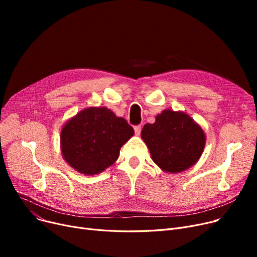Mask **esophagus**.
Segmentation results:
<instances>
[{"label":"esophagus","instance_id":"esophagus-1","mask_svg":"<svg viewBox=\"0 0 257 257\" xmlns=\"http://www.w3.org/2000/svg\"><path fill=\"white\" fill-rule=\"evenodd\" d=\"M141 131H142V126L141 125H138V126L134 127V132H136V136H140Z\"/></svg>","mask_w":257,"mask_h":257}]
</instances>
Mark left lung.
I'll return each instance as SVG.
<instances>
[{"label": "left lung", "instance_id": "obj_1", "mask_svg": "<svg viewBox=\"0 0 257 257\" xmlns=\"http://www.w3.org/2000/svg\"><path fill=\"white\" fill-rule=\"evenodd\" d=\"M142 139L154 163L165 172L179 173L194 166L203 153L205 133L185 112L166 109L155 123L146 124Z\"/></svg>", "mask_w": 257, "mask_h": 257}]
</instances>
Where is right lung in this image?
I'll list each match as a JSON object with an SVG mask.
<instances>
[{
  "label": "right lung",
  "mask_w": 257,
  "mask_h": 257,
  "mask_svg": "<svg viewBox=\"0 0 257 257\" xmlns=\"http://www.w3.org/2000/svg\"><path fill=\"white\" fill-rule=\"evenodd\" d=\"M134 134L123 117L106 107H88L69 119L60 134L61 153L74 170L96 175L115 163L120 147Z\"/></svg>",
  "instance_id": "right-lung-1"
}]
</instances>
